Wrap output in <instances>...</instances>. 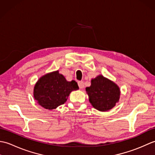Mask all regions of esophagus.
Masks as SVG:
<instances>
[{
    "mask_svg": "<svg viewBox=\"0 0 155 155\" xmlns=\"http://www.w3.org/2000/svg\"><path fill=\"white\" fill-rule=\"evenodd\" d=\"M78 87H80V88H83L84 87V84L83 81H78Z\"/></svg>",
    "mask_w": 155,
    "mask_h": 155,
    "instance_id": "34e87169",
    "label": "esophagus"
}]
</instances>
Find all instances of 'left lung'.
I'll use <instances>...</instances> for the list:
<instances>
[{"instance_id":"obj_1","label":"left lung","mask_w":155,"mask_h":155,"mask_svg":"<svg viewBox=\"0 0 155 155\" xmlns=\"http://www.w3.org/2000/svg\"><path fill=\"white\" fill-rule=\"evenodd\" d=\"M86 91L92 106L102 112L112 109L120 99L119 87L101 74L91 80V85L86 88Z\"/></svg>"}]
</instances>
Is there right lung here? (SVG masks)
<instances>
[{
	"instance_id": "1",
	"label": "right lung",
	"mask_w": 155,
	"mask_h": 155,
	"mask_svg": "<svg viewBox=\"0 0 155 155\" xmlns=\"http://www.w3.org/2000/svg\"><path fill=\"white\" fill-rule=\"evenodd\" d=\"M78 88L77 82L67 81L58 71H55L39 78L34 87L33 96L42 107L52 110L64 104L71 92Z\"/></svg>"
}]
</instances>
